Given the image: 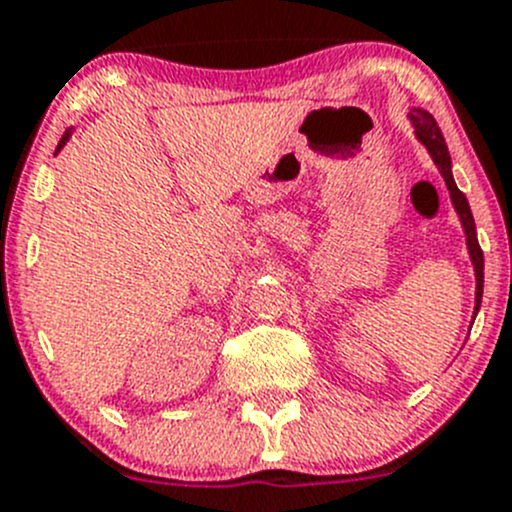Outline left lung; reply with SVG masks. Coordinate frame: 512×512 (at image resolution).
<instances>
[{
	"label": "left lung",
	"mask_w": 512,
	"mask_h": 512,
	"mask_svg": "<svg viewBox=\"0 0 512 512\" xmlns=\"http://www.w3.org/2000/svg\"><path fill=\"white\" fill-rule=\"evenodd\" d=\"M410 119L415 124V135L418 140L428 147V152L433 155L435 165H438L440 175H443L445 185H448L450 197H453V205L458 210L460 220H463L465 227V237H468V250L470 257H473V265H475V280H478V292H475V315L480 310V300H483V250L478 245V235H475V220H473V212H470L468 200H465L463 192L458 190L453 180V172H450V155H448V145L443 140V132H440L438 122L433 119V114L425 112V109H413L410 112Z\"/></svg>",
	"instance_id": "left-lung-1"
}]
</instances>
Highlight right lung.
Listing matches in <instances>:
<instances>
[{
	"mask_svg": "<svg viewBox=\"0 0 512 512\" xmlns=\"http://www.w3.org/2000/svg\"><path fill=\"white\" fill-rule=\"evenodd\" d=\"M67 140H69V132H64V135H62V140H59V145H57V150H59V147H62L64 142H67Z\"/></svg>",
	"mask_w": 512,
	"mask_h": 512,
	"instance_id": "1",
	"label": "right lung"
}]
</instances>
